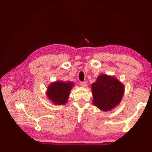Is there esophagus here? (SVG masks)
<instances>
[{"label":"esophagus","instance_id":"esophagus-1","mask_svg":"<svg viewBox=\"0 0 152 152\" xmlns=\"http://www.w3.org/2000/svg\"><path fill=\"white\" fill-rule=\"evenodd\" d=\"M80 86H82V87H87V82H86V81H84V82H80Z\"/></svg>","mask_w":152,"mask_h":152}]
</instances>
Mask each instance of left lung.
I'll list each match as a JSON object with an SVG mask.
<instances>
[{"instance_id":"1","label":"left lung","mask_w":152,"mask_h":152,"mask_svg":"<svg viewBox=\"0 0 152 152\" xmlns=\"http://www.w3.org/2000/svg\"><path fill=\"white\" fill-rule=\"evenodd\" d=\"M93 103L102 111H110L120 103L124 86L116 78L105 74L99 75L91 85Z\"/></svg>"}]
</instances>
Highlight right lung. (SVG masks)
<instances>
[{
    "instance_id": "right-lung-1",
    "label": "right lung",
    "mask_w": 152,
    "mask_h": 152,
    "mask_svg": "<svg viewBox=\"0 0 152 152\" xmlns=\"http://www.w3.org/2000/svg\"><path fill=\"white\" fill-rule=\"evenodd\" d=\"M73 86L74 85L72 82H54L48 87L46 95L54 104H65L67 102L69 94Z\"/></svg>"
}]
</instances>
